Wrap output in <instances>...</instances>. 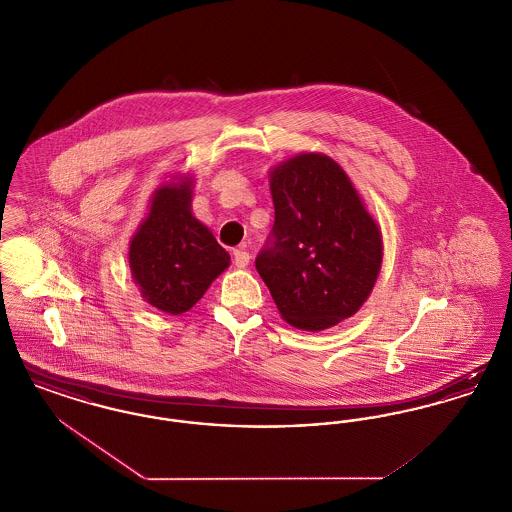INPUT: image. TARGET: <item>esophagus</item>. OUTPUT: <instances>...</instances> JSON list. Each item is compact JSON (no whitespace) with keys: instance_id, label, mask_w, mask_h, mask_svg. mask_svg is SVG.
Instances as JSON below:
<instances>
[{"instance_id":"obj_1","label":"esophagus","mask_w":512,"mask_h":512,"mask_svg":"<svg viewBox=\"0 0 512 512\" xmlns=\"http://www.w3.org/2000/svg\"><path fill=\"white\" fill-rule=\"evenodd\" d=\"M249 253L245 251L244 247H240V249H234V263H236V267L244 268L249 265Z\"/></svg>"}]
</instances>
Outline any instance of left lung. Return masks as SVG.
Wrapping results in <instances>:
<instances>
[{"label":"left lung","mask_w":512,"mask_h":512,"mask_svg":"<svg viewBox=\"0 0 512 512\" xmlns=\"http://www.w3.org/2000/svg\"><path fill=\"white\" fill-rule=\"evenodd\" d=\"M274 224L257 272L292 326L318 332L359 311L382 265V236L336 161L303 153L270 176Z\"/></svg>","instance_id":"1"}]
</instances>
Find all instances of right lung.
I'll return each instance as SVG.
<instances>
[{
    "label": "right lung",
    "instance_id": "obj_1",
    "mask_svg": "<svg viewBox=\"0 0 512 512\" xmlns=\"http://www.w3.org/2000/svg\"><path fill=\"white\" fill-rule=\"evenodd\" d=\"M128 257L147 303L169 315L190 311L230 265L211 230L192 215L190 182L157 190Z\"/></svg>",
    "mask_w": 512,
    "mask_h": 512
}]
</instances>
